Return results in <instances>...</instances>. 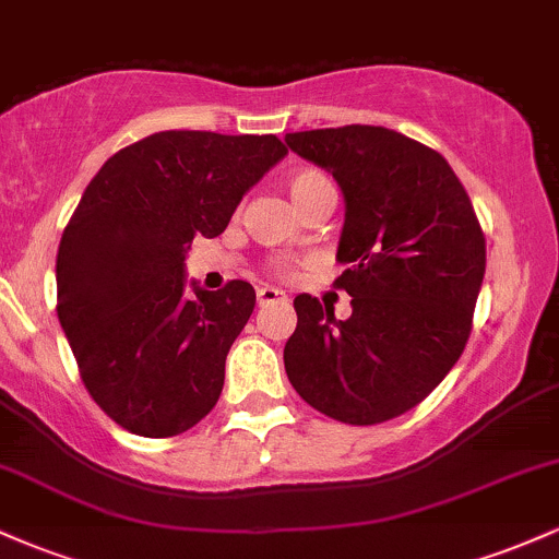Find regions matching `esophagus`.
Here are the masks:
<instances>
[{"label":"esophagus","instance_id":"esophagus-1","mask_svg":"<svg viewBox=\"0 0 559 559\" xmlns=\"http://www.w3.org/2000/svg\"><path fill=\"white\" fill-rule=\"evenodd\" d=\"M275 301H286V294L278 292V288H273V286H262V288H258V305H260V307L275 305Z\"/></svg>","mask_w":559,"mask_h":559}]
</instances>
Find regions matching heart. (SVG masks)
<instances>
[{
	"label": "heart",
	"mask_w": 559,
	"mask_h": 559,
	"mask_svg": "<svg viewBox=\"0 0 559 559\" xmlns=\"http://www.w3.org/2000/svg\"><path fill=\"white\" fill-rule=\"evenodd\" d=\"M323 189H333L331 178L325 176L323 170L305 168V170L292 173V176L286 178V191H288V197H292V202L297 204V210L305 207V204ZM281 273H286V267Z\"/></svg>",
	"instance_id": "obj_1"
}]
</instances>
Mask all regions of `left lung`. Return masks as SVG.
<instances>
[{"label":"left lung","mask_w":559,"mask_h":559,"mask_svg":"<svg viewBox=\"0 0 559 559\" xmlns=\"http://www.w3.org/2000/svg\"><path fill=\"white\" fill-rule=\"evenodd\" d=\"M346 199L333 281L352 316L294 299L286 376L318 413L376 426L413 409L463 355L486 273V236L465 186L431 146L381 126L286 133Z\"/></svg>","instance_id":"obj_1"}]
</instances>
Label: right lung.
Wrapping results in <instances>:
<instances>
[{
    "label": "right lung",
    "mask_w": 559,
    "mask_h": 559,
    "mask_svg": "<svg viewBox=\"0 0 559 559\" xmlns=\"http://www.w3.org/2000/svg\"><path fill=\"white\" fill-rule=\"evenodd\" d=\"M284 141L159 131L115 152L83 191L57 249V318L83 386L126 431L168 439L215 407L254 288L186 294L194 236L226 230Z\"/></svg>",
    "instance_id": "add662e5"
}]
</instances>
